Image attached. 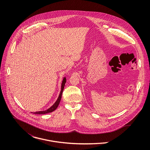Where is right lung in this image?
Instances as JSON below:
<instances>
[{
    "mask_svg": "<svg viewBox=\"0 0 150 150\" xmlns=\"http://www.w3.org/2000/svg\"><path fill=\"white\" fill-rule=\"evenodd\" d=\"M66 82V77H64V79H63V80H62V84H61V92L59 93V95L58 96V98L57 100V101L55 102V103L51 107H50L49 108H48L47 110L37 111V112H34L33 114H47V113H49V112H51L54 111V110H55L58 107V106L59 105V103H60V101L61 100V98H62V93H63V91H64V89Z\"/></svg>",
    "mask_w": 150,
    "mask_h": 150,
    "instance_id": "add662e5",
    "label": "right lung"
}]
</instances>
